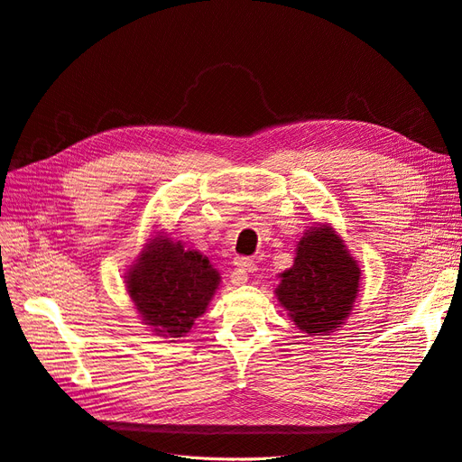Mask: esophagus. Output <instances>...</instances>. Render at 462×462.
Instances as JSON below:
<instances>
[{
  "label": "esophagus",
  "instance_id": "esophagus-1",
  "mask_svg": "<svg viewBox=\"0 0 462 462\" xmlns=\"http://www.w3.org/2000/svg\"><path fill=\"white\" fill-rule=\"evenodd\" d=\"M234 266H236V269L232 271L230 280H232V284H236V286L245 284L247 274H249L251 271H255V263L249 261V259H244V257H237V259L234 261Z\"/></svg>",
  "mask_w": 462,
  "mask_h": 462
}]
</instances>
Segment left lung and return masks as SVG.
<instances>
[{
	"label": "left lung",
	"instance_id": "1",
	"mask_svg": "<svg viewBox=\"0 0 462 462\" xmlns=\"http://www.w3.org/2000/svg\"><path fill=\"white\" fill-rule=\"evenodd\" d=\"M276 297L297 328L328 336L351 315L361 269L330 225L309 228L297 242L293 266L280 274Z\"/></svg>",
	"mask_w": 462,
	"mask_h": 462
}]
</instances>
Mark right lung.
<instances>
[{
    "label": "right lung",
    "mask_w": 462,
    "mask_h": 462,
    "mask_svg": "<svg viewBox=\"0 0 462 462\" xmlns=\"http://www.w3.org/2000/svg\"><path fill=\"white\" fill-rule=\"evenodd\" d=\"M126 291L142 322L161 337H184L220 284V274L205 255L155 234L130 264Z\"/></svg>",
    "instance_id": "obj_1"
}]
</instances>
